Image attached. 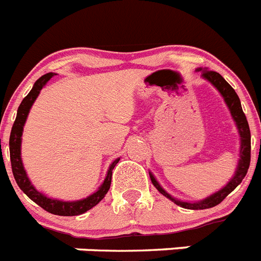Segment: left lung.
Here are the masks:
<instances>
[{"instance_id": "8db88e82", "label": "left lung", "mask_w": 261, "mask_h": 261, "mask_svg": "<svg viewBox=\"0 0 261 261\" xmlns=\"http://www.w3.org/2000/svg\"><path fill=\"white\" fill-rule=\"evenodd\" d=\"M196 71H201V77L205 81H208L218 90V93L222 95L223 100H225L226 106L229 108L230 114H231L232 120H234L237 129H238L239 133V140H241V147H239V159L238 165L235 168V172L232 175V177L230 179L227 183L225 184V187H222L220 191L212 193L211 196L205 197V199L199 200V201H183V200L175 199L174 196H171L167 191H165L162 188V186L158 183L154 175L149 171L150 175L151 183L155 187L156 190L159 191V193H162L165 197L171 200L172 202H175L176 205L181 206V208L186 209H192V211H199V209H208L213 208L216 205L220 204L226 196L231 193L232 191L242 183V180L244 179L246 174H247V170L250 167V161H251V133H250V126H248L247 119H246V115H244L243 110H242L241 100H239V96L237 95L235 90L230 86L227 82L225 81V78L217 73V71L208 70V69L197 68Z\"/></svg>"}]
</instances>
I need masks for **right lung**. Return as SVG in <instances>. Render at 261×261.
Instances as JSON below:
<instances>
[{"label":"right lung","instance_id":"1","mask_svg":"<svg viewBox=\"0 0 261 261\" xmlns=\"http://www.w3.org/2000/svg\"><path fill=\"white\" fill-rule=\"evenodd\" d=\"M56 75L55 73H47V74L41 75L38 81H36L34 86H32L31 91L27 94V96L22 100L17 111V117L13 124L10 133V140H9V147H10V161H11V170H13L14 179L19 186L20 190L29 196L30 199L34 202L41 206L44 211L49 212L52 214H57V216H80V214L85 213V212L90 211L94 208L96 204L102 201L105 199V196L107 195L108 190L111 187V177H112V170L120 158H116L114 162L111 163L110 168H108L107 174H106L105 180L100 184L98 190L90 196L85 197V199L75 200V201H62V200L50 199L44 193L39 192L36 190L34 184L27 176V172L24 170V166L22 162V156H20V146H22V135H23V126L26 124L27 116L30 114L32 105L35 103L36 98L40 94V90L47 85L48 81Z\"/></svg>","mask_w":261,"mask_h":261}]
</instances>
